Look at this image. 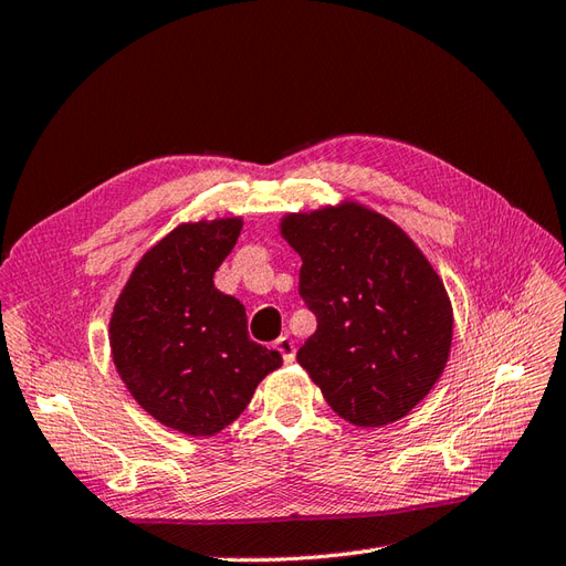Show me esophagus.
<instances>
[{
    "label": "esophagus",
    "mask_w": 566,
    "mask_h": 566,
    "mask_svg": "<svg viewBox=\"0 0 566 566\" xmlns=\"http://www.w3.org/2000/svg\"><path fill=\"white\" fill-rule=\"evenodd\" d=\"M274 349H277L280 354H282V359H284V364H292L294 361V343L289 337H280L277 343H274Z\"/></svg>",
    "instance_id": "1"
}]
</instances>
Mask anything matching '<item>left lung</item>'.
Returning <instances> with one entry per match:
<instances>
[{"label":"left lung","mask_w":566,"mask_h":566,"mask_svg":"<svg viewBox=\"0 0 566 566\" xmlns=\"http://www.w3.org/2000/svg\"><path fill=\"white\" fill-rule=\"evenodd\" d=\"M282 235L304 262L298 294L318 321L298 364L347 422L405 417L449 359L453 313L439 274L400 227L354 202L289 214Z\"/></svg>","instance_id":"1"}]
</instances>
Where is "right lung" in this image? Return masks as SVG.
<instances>
[{"label":"right lung","instance_id":"right-lung-1","mask_svg":"<svg viewBox=\"0 0 566 566\" xmlns=\"http://www.w3.org/2000/svg\"><path fill=\"white\" fill-rule=\"evenodd\" d=\"M243 229L241 219L182 223L144 253L111 318L115 369L161 424L214 437L280 369V352L248 337L245 308L221 294L214 272Z\"/></svg>","mask_w":566,"mask_h":566}]
</instances>
